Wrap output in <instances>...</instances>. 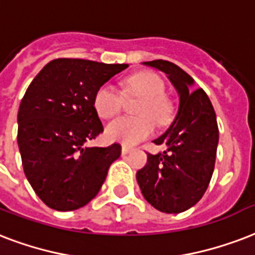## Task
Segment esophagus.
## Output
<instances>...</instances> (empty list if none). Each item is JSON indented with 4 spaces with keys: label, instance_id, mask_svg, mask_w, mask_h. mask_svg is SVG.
Returning <instances> with one entry per match:
<instances>
[{
    "label": "esophagus",
    "instance_id": "obj_1",
    "mask_svg": "<svg viewBox=\"0 0 255 255\" xmlns=\"http://www.w3.org/2000/svg\"><path fill=\"white\" fill-rule=\"evenodd\" d=\"M132 147H127V145H123V147H122V153H123V155H127V153H129L132 151Z\"/></svg>",
    "mask_w": 255,
    "mask_h": 255
}]
</instances>
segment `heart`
Here are the masks:
<instances>
[{"mask_svg": "<svg viewBox=\"0 0 255 255\" xmlns=\"http://www.w3.org/2000/svg\"><path fill=\"white\" fill-rule=\"evenodd\" d=\"M124 91L129 96L141 97L136 108L139 118H118L106 128L107 137L112 141L132 145L144 140L153 133L155 124H164L172 115V106L167 99L166 84L153 72H137L124 81ZM93 107L99 116L112 118L122 111L123 95L114 85L104 84L93 97Z\"/></svg>", "mask_w": 255, "mask_h": 255, "instance_id": "1", "label": "heart"}]
</instances>
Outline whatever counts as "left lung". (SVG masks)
<instances>
[{
  "mask_svg": "<svg viewBox=\"0 0 255 255\" xmlns=\"http://www.w3.org/2000/svg\"><path fill=\"white\" fill-rule=\"evenodd\" d=\"M164 72L179 93L176 118L156 145L167 149L147 153V164L136 172L143 197L167 214L186 211L201 201L213 176L219 132L217 116L202 88L192 89V77L166 60L145 61Z\"/></svg>",
  "mask_w": 255,
  "mask_h": 255,
  "instance_id": "left-lung-1",
  "label": "left lung"
}]
</instances>
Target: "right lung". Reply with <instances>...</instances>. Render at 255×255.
I'll list each match as a JSON object with an SVG mask.
<instances>
[{
	"instance_id": "1",
	"label": "right lung",
	"mask_w": 255,
	"mask_h": 255,
	"mask_svg": "<svg viewBox=\"0 0 255 255\" xmlns=\"http://www.w3.org/2000/svg\"><path fill=\"white\" fill-rule=\"evenodd\" d=\"M128 64L56 58L26 89L18 110L17 141L26 179L48 207L72 211L96 197L122 145L84 147L104 128L95 93Z\"/></svg>"
}]
</instances>
